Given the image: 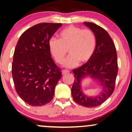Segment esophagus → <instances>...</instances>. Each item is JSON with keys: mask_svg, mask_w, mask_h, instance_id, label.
Wrapping results in <instances>:
<instances>
[{"mask_svg": "<svg viewBox=\"0 0 132 132\" xmlns=\"http://www.w3.org/2000/svg\"><path fill=\"white\" fill-rule=\"evenodd\" d=\"M68 73H69V70L67 69H63L62 70V75H65V74H67Z\"/></svg>", "mask_w": 132, "mask_h": 132, "instance_id": "esophagus-1", "label": "esophagus"}]
</instances>
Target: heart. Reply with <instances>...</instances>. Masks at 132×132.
<instances>
[{"mask_svg": "<svg viewBox=\"0 0 132 132\" xmlns=\"http://www.w3.org/2000/svg\"><path fill=\"white\" fill-rule=\"evenodd\" d=\"M97 39L92 30L71 25L59 33V39L52 38L49 50L55 62L61 64L68 53L70 54L64 65L68 68L85 64L92 59L96 50Z\"/></svg>", "mask_w": 132, "mask_h": 132, "instance_id": "heart-1", "label": "heart"}]
</instances>
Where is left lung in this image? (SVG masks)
<instances>
[{
  "label": "left lung",
  "mask_w": 132,
  "mask_h": 132,
  "mask_svg": "<svg viewBox=\"0 0 132 132\" xmlns=\"http://www.w3.org/2000/svg\"><path fill=\"white\" fill-rule=\"evenodd\" d=\"M96 35L97 45L92 59L79 68L73 70L74 80L71 92L75 102L87 108L101 105L114 92L118 73L117 54L110 35L106 30L93 23L84 22ZM90 76L99 80L103 92L96 97H88L81 90L80 81L83 77Z\"/></svg>",
  "instance_id": "left-lung-1"
}]
</instances>
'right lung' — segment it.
I'll use <instances>...</instances> for the list:
<instances>
[{
	"label": "right lung",
	"instance_id": "right-lung-1",
	"mask_svg": "<svg viewBox=\"0 0 132 132\" xmlns=\"http://www.w3.org/2000/svg\"><path fill=\"white\" fill-rule=\"evenodd\" d=\"M62 23L33 26L21 35L15 48L12 75L18 96L29 105L50 102L62 77L61 69L51 57L48 42Z\"/></svg>",
	"mask_w": 132,
	"mask_h": 132
}]
</instances>
